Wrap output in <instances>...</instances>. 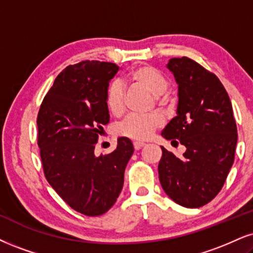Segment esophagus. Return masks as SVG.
<instances>
[{
  "instance_id": "1",
  "label": "esophagus",
  "mask_w": 253,
  "mask_h": 253,
  "mask_svg": "<svg viewBox=\"0 0 253 253\" xmlns=\"http://www.w3.org/2000/svg\"><path fill=\"white\" fill-rule=\"evenodd\" d=\"M143 146H144V143H142V142H133V148H135V150H139V149H142Z\"/></svg>"
}]
</instances>
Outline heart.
Instances as JSON below:
<instances>
[{"label":"heart","instance_id":"1","mask_svg":"<svg viewBox=\"0 0 253 253\" xmlns=\"http://www.w3.org/2000/svg\"><path fill=\"white\" fill-rule=\"evenodd\" d=\"M127 80L136 85L142 86L146 91L156 96L160 104H164L165 97L162 93L167 91L169 80L151 65H139L127 74ZM105 105L115 116H120L126 109V93L121 83L111 82L105 90ZM163 118L158 114L146 116L132 115L124 121L121 126V132L133 141H145L154 133L155 130L162 126Z\"/></svg>","mask_w":253,"mask_h":253}]
</instances>
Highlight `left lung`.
Instances as JSON below:
<instances>
[{
	"mask_svg": "<svg viewBox=\"0 0 253 253\" xmlns=\"http://www.w3.org/2000/svg\"><path fill=\"white\" fill-rule=\"evenodd\" d=\"M167 68L178 84V107L162 136L186 151L178 158L162 146L158 176L173 202L201 208L222 190L235 161L238 135L231 101L216 75L191 58H171Z\"/></svg>",
	"mask_w": 253,
	"mask_h": 253,
	"instance_id": "1",
	"label": "left lung"
}]
</instances>
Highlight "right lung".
<instances>
[{
  "instance_id": "1",
  "label": "right lung",
  "mask_w": 253,
  "mask_h": 253,
  "mask_svg": "<svg viewBox=\"0 0 253 253\" xmlns=\"http://www.w3.org/2000/svg\"><path fill=\"white\" fill-rule=\"evenodd\" d=\"M120 67L82 61L56 77L37 115V144L44 176L71 209L85 216L105 213L117 201L133 154L126 137L110 154L95 155L109 123L105 90Z\"/></svg>"
}]
</instances>
